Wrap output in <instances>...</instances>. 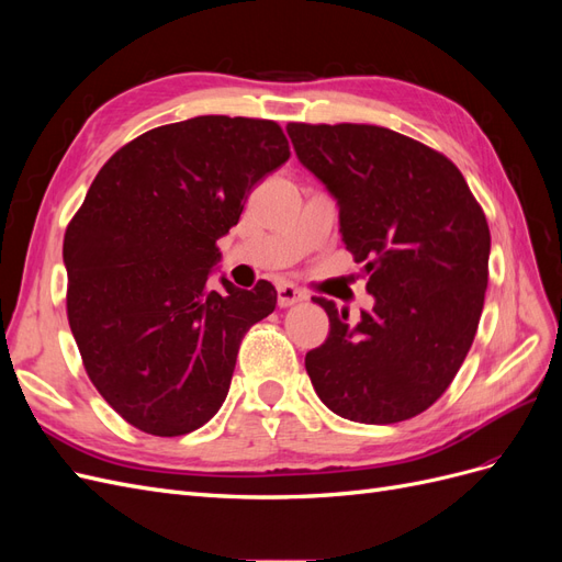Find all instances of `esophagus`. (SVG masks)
I'll list each match as a JSON object with an SVG mask.
<instances>
[{
  "label": "esophagus",
  "instance_id": "34e87169",
  "mask_svg": "<svg viewBox=\"0 0 562 562\" xmlns=\"http://www.w3.org/2000/svg\"><path fill=\"white\" fill-rule=\"evenodd\" d=\"M307 300V293L302 291V288H295L293 283H281L279 291H277V302L279 307H293V304Z\"/></svg>",
  "mask_w": 562,
  "mask_h": 562
}]
</instances>
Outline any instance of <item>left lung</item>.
Returning <instances> with one entry per match:
<instances>
[{"label":"left lung","mask_w":562,"mask_h":562,"mask_svg":"<svg viewBox=\"0 0 562 562\" xmlns=\"http://www.w3.org/2000/svg\"><path fill=\"white\" fill-rule=\"evenodd\" d=\"M297 159L339 203V232L375 307L356 326L335 302L307 351L318 398L339 417L394 424L434 405L462 368L487 288L490 227L440 151L372 124H288Z\"/></svg>","instance_id":"obj_1"}]
</instances>
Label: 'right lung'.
I'll use <instances>...</instances> for the list:
<instances>
[{"mask_svg": "<svg viewBox=\"0 0 562 562\" xmlns=\"http://www.w3.org/2000/svg\"><path fill=\"white\" fill-rule=\"evenodd\" d=\"M291 157L271 119L206 114L151 128L100 168L65 229L67 321L119 417L184 436L225 403L241 339L277 307L258 281L209 283L217 239Z\"/></svg>", "mask_w": 562, "mask_h": 562, "instance_id": "obj_1", "label": "right lung"}]
</instances>
